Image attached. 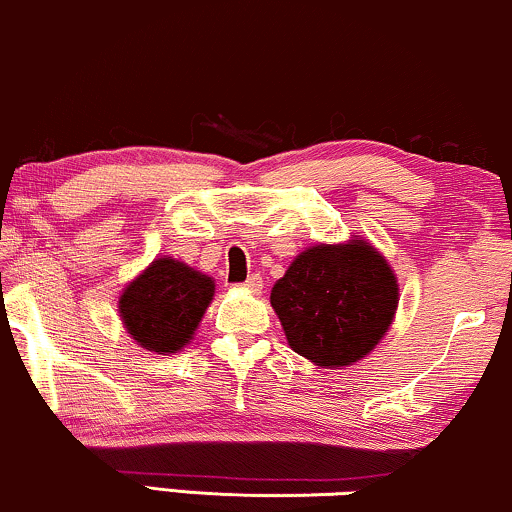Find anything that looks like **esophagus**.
<instances>
[{
    "label": "esophagus",
    "mask_w": 512,
    "mask_h": 512,
    "mask_svg": "<svg viewBox=\"0 0 512 512\" xmlns=\"http://www.w3.org/2000/svg\"><path fill=\"white\" fill-rule=\"evenodd\" d=\"M243 288H245V291H250V293H260L262 291V276L260 274H250L248 281L243 283Z\"/></svg>",
    "instance_id": "obj_1"
}]
</instances>
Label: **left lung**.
Segmentation results:
<instances>
[{"label":"left lung","instance_id":"left-lung-1","mask_svg":"<svg viewBox=\"0 0 512 512\" xmlns=\"http://www.w3.org/2000/svg\"><path fill=\"white\" fill-rule=\"evenodd\" d=\"M272 307L295 353L319 367L369 355L396 317L398 281L367 240L312 245L274 283Z\"/></svg>","mask_w":512,"mask_h":512}]
</instances>
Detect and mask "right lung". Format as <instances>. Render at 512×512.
Wrapping results in <instances>:
<instances>
[{"label": "right lung", "mask_w": 512, "mask_h": 512, "mask_svg": "<svg viewBox=\"0 0 512 512\" xmlns=\"http://www.w3.org/2000/svg\"><path fill=\"white\" fill-rule=\"evenodd\" d=\"M212 298V276L171 257H157L123 288L119 315L140 348L166 355L188 346Z\"/></svg>", "instance_id": "right-lung-1"}]
</instances>
